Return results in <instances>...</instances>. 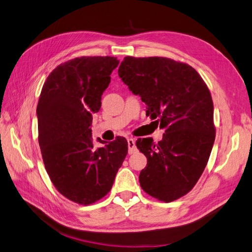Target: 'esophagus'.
<instances>
[{"mask_svg":"<svg viewBox=\"0 0 252 252\" xmlns=\"http://www.w3.org/2000/svg\"><path fill=\"white\" fill-rule=\"evenodd\" d=\"M127 144H128V152L130 155L134 154L136 151V146H135V141L132 138H129L127 139Z\"/></svg>","mask_w":252,"mask_h":252,"instance_id":"1","label":"esophagus"}]
</instances>
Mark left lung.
<instances>
[{
  "label": "left lung",
  "mask_w": 252,
  "mask_h": 252,
  "mask_svg": "<svg viewBox=\"0 0 252 252\" xmlns=\"http://www.w3.org/2000/svg\"><path fill=\"white\" fill-rule=\"evenodd\" d=\"M118 72L165 129L158 144L150 138L135 143L147 158L140 185L159 201L178 200L199 181L215 143L209 89L194 68L162 57H126Z\"/></svg>",
  "instance_id": "obj_1"
}]
</instances>
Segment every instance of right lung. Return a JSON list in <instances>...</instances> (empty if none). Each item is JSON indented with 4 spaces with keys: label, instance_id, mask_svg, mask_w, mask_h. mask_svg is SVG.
<instances>
[{
    "label": "right lung",
    "instance_id": "1",
    "mask_svg": "<svg viewBox=\"0 0 252 252\" xmlns=\"http://www.w3.org/2000/svg\"><path fill=\"white\" fill-rule=\"evenodd\" d=\"M120 63L113 57H81L48 75L36 107L39 144L53 185L68 200L93 204L107 194L128 152L125 138L95 148L93 114Z\"/></svg>",
    "mask_w": 252,
    "mask_h": 252
}]
</instances>
